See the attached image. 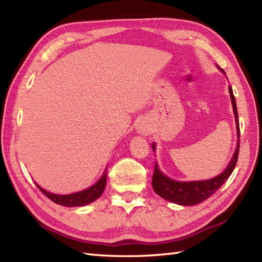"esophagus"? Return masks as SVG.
<instances>
[{
	"instance_id": "obj_1",
	"label": "esophagus",
	"mask_w": 262,
	"mask_h": 262,
	"mask_svg": "<svg viewBox=\"0 0 262 262\" xmlns=\"http://www.w3.org/2000/svg\"><path fill=\"white\" fill-rule=\"evenodd\" d=\"M138 131L140 132V133H142V134H148V131H150V129L147 128L146 126V124H144V123H141V124H139L138 125Z\"/></svg>"
}]
</instances>
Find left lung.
Wrapping results in <instances>:
<instances>
[{
  "instance_id": "1",
  "label": "left lung",
  "mask_w": 262,
  "mask_h": 262,
  "mask_svg": "<svg viewBox=\"0 0 262 262\" xmlns=\"http://www.w3.org/2000/svg\"><path fill=\"white\" fill-rule=\"evenodd\" d=\"M221 69V67H218ZM223 73H225L223 69H221ZM229 94L231 98L232 109H234L235 120H236V128L238 134V143L236 146V151L234 153L231 161L229 162L228 166L226 167L223 173L219 174L214 179L206 180V181H193V182H180L174 181L172 179L167 178L160 171L159 165L155 162L154 165V172H153V179H152V186L154 192L157 193L162 199H164L171 203H175L178 205H183V206H192V205L200 204L207 200L214 193H216L223 184L228 180L230 174L234 171L236 166L237 160H238V153H239V121H238V111L236 105V99L232 93V89L229 86ZM152 150L155 151V144H152Z\"/></svg>"
}]
</instances>
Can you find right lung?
Here are the masks:
<instances>
[{
    "label": "right lung",
    "instance_id": "obj_1",
    "mask_svg": "<svg viewBox=\"0 0 262 262\" xmlns=\"http://www.w3.org/2000/svg\"><path fill=\"white\" fill-rule=\"evenodd\" d=\"M105 183H107V168L104 169L100 180H99L96 184L78 193L68 194V195H57V194L47 192V190L41 188L39 185H37V184L36 185L40 189V192L45 196H47L48 199L53 201L54 203L62 205V206H66V207H78V206H84V205H88L90 203L95 202L97 199H99V197H100L101 194L103 193Z\"/></svg>",
    "mask_w": 262,
    "mask_h": 262
}]
</instances>
